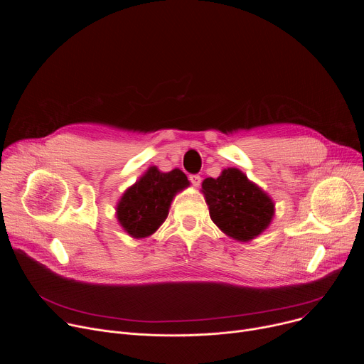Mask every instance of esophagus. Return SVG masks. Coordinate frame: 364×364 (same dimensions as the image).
Instances as JSON below:
<instances>
[{
	"mask_svg": "<svg viewBox=\"0 0 364 364\" xmlns=\"http://www.w3.org/2000/svg\"><path fill=\"white\" fill-rule=\"evenodd\" d=\"M190 181H191V184L194 186V187H198L200 186V183H201V177L200 176H190Z\"/></svg>",
	"mask_w": 364,
	"mask_h": 364,
	"instance_id": "34e87169",
	"label": "esophagus"
}]
</instances>
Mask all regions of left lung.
<instances>
[{
  "instance_id": "8db88e82",
  "label": "left lung",
  "mask_w": 364,
  "mask_h": 364,
  "mask_svg": "<svg viewBox=\"0 0 364 364\" xmlns=\"http://www.w3.org/2000/svg\"><path fill=\"white\" fill-rule=\"evenodd\" d=\"M201 193L213 223L237 242L261 235L275 215V203L268 193L235 167L225 168L218 178H205Z\"/></svg>"
}]
</instances>
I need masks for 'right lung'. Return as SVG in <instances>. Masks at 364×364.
Returning <instances> with one entry per match:
<instances>
[{"instance_id":"add662e5","label":"right lung","mask_w":364,"mask_h":364,"mask_svg":"<svg viewBox=\"0 0 364 364\" xmlns=\"http://www.w3.org/2000/svg\"><path fill=\"white\" fill-rule=\"evenodd\" d=\"M188 186L187 176L178 168L163 173L155 166L149 167L119 198V225L134 239L151 236L166 222L176 194Z\"/></svg>"}]
</instances>
